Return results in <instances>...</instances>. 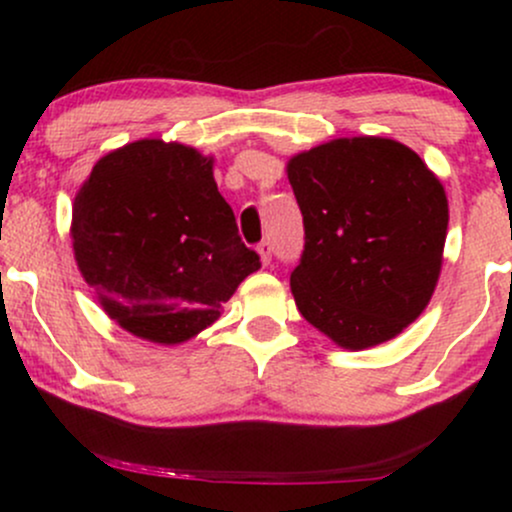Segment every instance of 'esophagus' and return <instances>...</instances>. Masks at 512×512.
I'll list each match as a JSON object with an SVG mask.
<instances>
[{"mask_svg": "<svg viewBox=\"0 0 512 512\" xmlns=\"http://www.w3.org/2000/svg\"><path fill=\"white\" fill-rule=\"evenodd\" d=\"M257 255H260V262L267 267V264L272 262V245H269L267 240H262V243L257 245Z\"/></svg>", "mask_w": 512, "mask_h": 512, "instance_id": "esophagus-1", "label": "esophagus"}]
</instances>
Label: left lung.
Returning a JSON list of instances; mask_svg holds the SVG:
<instances>
[{
  "instance_id": "left-lung-1",
  "label": "left lung",
  "mask_w": 512,
  "mask_h": 512,
  "mask_svg": "<svg viewBox=\"0 0 512 512\" xmlns=\"http://www.w3.org/2000/svg\"><path fill=\"white\" fill-rule=\"evenodd\" d=\"M305 226L291 272L298 310L349 351L390 342L436 291L448 197L409 146L342 137L286 163Z\"/></svg>"
}]
</instances>
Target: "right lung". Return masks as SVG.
Masks as SVG:
<instances>
[{"label":"right lung","instance_id":"add662e5","mask_svg":"<svg viewBox=\"0 0 512 512\" xmlns=\"http://www.w3.org/2000/svg\"><path fill=\"white\" fill-rule=\"evenodd\" d=\"M72 248L81 276L122 330L182 344L260 269L214 180V158L139 139L105 154L74 197Z\"/></svg>","mask_w":512,"mask_h":512}]
</instances>
